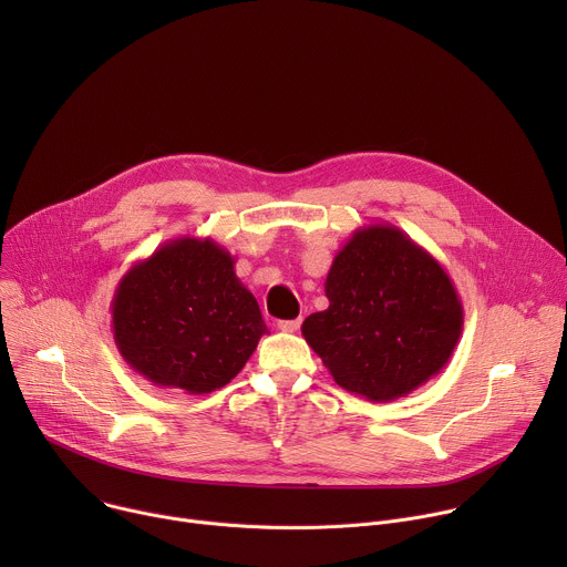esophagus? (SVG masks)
<instances>
[{
	"instance_id": "esophagus-1",
	"label": "esophagus",
	"mask_w": 567,
	"mask_h": 567,
	"mask_svg": "<svg viewBox=\"0 0 567 567\" xmlns=\"http://www.w3.org/2000/svg\"><path fill=\"white\" fill-rule=\"evenodd\" d=\"M300 328V318L296 320H278V330L280 332H296Z\"/></svg>"
}]
</instances>
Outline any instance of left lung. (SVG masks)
Here are the masks:
<instances>
[{
    "instance_id": "left-lung-1",
    "label": "left lung",
    "mask_w": 567,
    "mask_h": 567,
    "mask_svg": "<svg viewBox=\"0 0 567 567\" xmlns=\"http://www.w3.org/2000/svg\"><path fill=\"white\" fill-rule=\"evenodd\" d=\"M330 307L305 318L302 337L334 381L370 401L406 396L451 359L464 326L442 265L392 224L357 228L337 254Z\"/></svg>"
}]
</instances>
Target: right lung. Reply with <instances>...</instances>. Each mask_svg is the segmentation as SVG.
I'll use <instances>...</instances> for the list:
<instances>
[{"instance_id":"obj_1","label":"right lung","mask_w":567,"mask_h":567,"mask_svg":"<svg viewBox=\"0 0 567 567\" xmlns=\"http://www.w3.org/2000/svg\"><path fill=\"white\" fill-rule=\"evenodd\" d=\"M235 258L210 237H175L136 262L112 300L125 363L161 388L190 394L226 385L269 334Z\"/></svg>"}]
</instances>
